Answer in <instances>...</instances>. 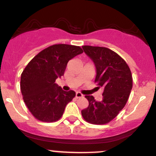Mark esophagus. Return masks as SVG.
<instances>
[{
    "label": "esophagus",
    "mask_w": 156,
    "mask_h": 156,
    "mask_svg": "<svg viewBox=\"0 0 156 156\" xmlns=\"http://www.w3.org/2000/svg\"><path fill=\"white\" fill-rule=\"evenodd\" d=\"M75 96H76V98H81V97H83V95L81 93H80V92H76Z\"/></svg>",
    "instance_id": "esophagus-1"
}]
</instances>
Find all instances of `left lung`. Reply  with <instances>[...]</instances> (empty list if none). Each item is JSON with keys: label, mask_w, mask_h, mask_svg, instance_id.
Segmentation results:
<instances>
[{"label": "left lung", "mask_w": 156, "mask_h": 156, "mask_svg": "<svg viewBox=\"0 0 156 156\" xmlns=\"http://www.w3.org/2000/svg\"><path fill=\"white\" fill-rule=\"evenodd\" d=\"M85 54L96 69L95 82L102 88V99L96 101L85 96L89 105L81 111L87 122L102 125L114 119L125 107L132 88V75L129 66L114 51L105 47L83 45Z\"/></svg>", "instance_id": "1"}]
</instances>
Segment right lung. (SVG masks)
<instances>
[{"mask_svg":"<svg viewBox=\"0 0 156 156\" xmlns=\"http://www.w3.org/2000/svg\"><path fill=\"white\" fill-rule=\"evenodd\" d=\"M81 53L82 48L76 45H51L36 55L23 70L20 83L23 99L36 119L52 122L63 116L75 92L63 90L55 81L63 75L69 60Z\"/></svg>","mask_w":156,"mask_h":156,"instance_id":"1","label":"right lung"}]
</instances>
